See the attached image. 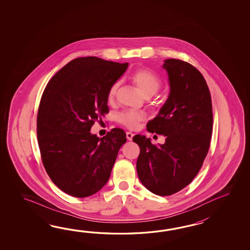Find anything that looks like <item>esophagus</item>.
Listing matches in <instances>:
<instances>
[{
	"instance_id": "34e87169",
	"label": "esophagus",
	"mask_w": 250,
	"mask_h": 250,
	"mask_svg": "<svg viewBox=\"0 0 250 250\" xmlns=\"http://www.w3.org/2000/svg\"><path fill=\"white\" fill-rule=\"evenodd\" d=\"M126 137H127V140H132L133 137H134V134L132 132H129V131H127L126 132Z\"/></svg>"
}]
</instances>
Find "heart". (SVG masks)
Listing matches in <instances>:
<instances>
[{
	"mask_svg": "<svg viewBox=\"0 0 250 250\" xmlns=\"http://www.w3.org/2000/svg\"><path fill=\"white\" fill-rule=\"evenodd\" d=\"M129 79L136 85L142 95L146 97L153 96L159 90L162 80L157 75L147 69H138L134 70ZM120 81L113 82L108 90V99L112 100L116 96ZM146 120V114L139 111H124L117 114V122L129 129H136L139 123Z\"/></svg>",
	"mask_w": 250,
	"mask_h": 250,
	"instance_id": "1",
	"label": "heart"
}]
</instances>
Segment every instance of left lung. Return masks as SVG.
Returning <instances> with one entry per match:
<instances>
[{
    "instance_id": "8db88e82",
    "label": "left lung",
    "mask_w": 250,
    "mask_h": 250,
    "mask_svg": "<svg viewBox=\"0 0 250 250\" xmlns=\"http://www.w3.org/2000/svg\"><path fill=\"white\" fill-rule=\"evenodd\" d=\"M170 95L156 117L146 124L149 132L165 136L164 145L136 135L140 154L138 178L149 191L170 196L191 182L202 167L212 131V100L203 75L191 64L165 60Z\"/></svg>"
}]
</instances>
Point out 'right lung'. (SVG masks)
<instances>
[{"mask_svg": "<svg viewBox=\"0 0 250 250\" xmlns=\"http://www.w3.org/2000/svg\"><path fill=\"white\" fill-rule=\"evenodd\" d=\"M127 66L93 56L74 59L42 93L37 125L42 165L53 183L72 197H89L106 184L127 140L122 128L101 138L90 129L109 112L108 90Z\"/></svg>", "mask_w": 250, "mask_h": 250, "instance_id": "obj_1", "label": "right lung"}]
</instances>
